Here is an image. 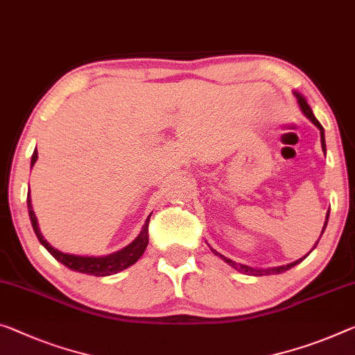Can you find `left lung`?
<instances>
[{"label": "left lung", "instance_id": "1", "mask_svg": "<svg viewBox=\"0 0 355 355\" xmlns=\"http://www.w3.org/2000/svg\"><path fill=\"white\" fill-rule=\"evenodd\" d=\"M295 96H297V100H298V105H300V107H302V111H303V114L304 116H306L311 122H313L315 127H318L319 130H320V143H322V150L325 152V136H324V128H322V125L319 123V121L318 119L314 117V114H313V111H311V107H309V105L306 103V100H304V98L300 95V94H295ZM327 220H329V212H327V219H325V223H324V230H325V227H327ZM324 230H322V233H324ZM320 236H322V234H320ZM319 243V241H318ZM315 243V244H318ZM315 248V246H314ZM212 252H214L217 257H220V259H223L227 261L228 265L230 266H233L234 270H238V271H241V272H246V275H252V276H268V275H279V272H284V271H287V270H291L292 266H295L297 263H300V261L302 260H304L306 259V255H304L303 259H300V260H297V261H293V263H288V265H286V266H276V268H270V270H255V268H250V266H246V265H238L236 261H233V260H230V259H227V257H223V255H220L219 252H217V250H214V249H211Z\"/></svg>", "mask_w": 355, "mask_h": 355}]
</instances>
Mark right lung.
<instances>
[{"label": "right lung", "instance_id": "add662e5", "mask_svg": "<svg viewBox=\"0 0 355 355\" xmlns=\"http://www.w3.org/2000/svg\"><path fill=\"white\" fill-rule=\"evenodd\" d=\"M37 159V150L35 149L31 155V166L35 165V162ZM26 203H28V214L31 219V225L33 230H35L37 239L40 243L44 246L49 252H51L53 257H55L60 263H63L64 266H68L69 270L73 271H79L84 272V275H92V276H111L116 275L117 271H122L125 268H128L130 265H133L136 260H138L141 255L144 254V250L147 248V243H149V219L146 220L143 225V230L138 234V238L135 239L132 244H128L127 248H123L119 252H114L111 255H106V257H80V255H71V254H64L60 252L58 249L52 248L40 232V227H37V219L35 216V211L31 208V198H30V192L28 196H26Z\"/></svg>", "mask_w": 355, "mask_h": 355}]
</instances>
